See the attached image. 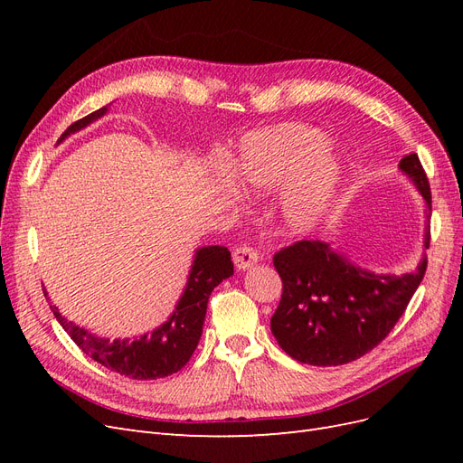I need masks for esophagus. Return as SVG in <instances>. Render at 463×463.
Segmentation results:
<instances>
[{
	"instance_id": "34e87169",
	"label": "esophagus",
	"mask_w": 463,
	"mask_h": 463,
	"mask_svg": "<svg viewBox=\"0 0 463 463\" xmlns=\"http://www.w3.org/2000/svg\"><path fill=\"white\" fill-rule=\"evenodd\" d=\"M259 259L260 257H259L257 250L253 247H249V245H241V247H237L233 250V264L240 272L253 269V266L259 262Z\"/></svg>"
}]
</instances>
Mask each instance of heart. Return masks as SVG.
<instances>
[{
    "label": "heart",
    "mask_w": 463,
    "mask_h": 463,
    "mask_svg": "<svg viewBox=\"0 0 463 463\" xmlns=\"http://www.w3.org/2000/svg\"><path fill=\"white\" fill-rule=\"evenodd\" d=\"M325 131L307 123H279L243 135L230 154V174L245 194L278 203V226L307 235L328 218L344 181V165L332 156ZM216 174L223 172L216 167Z\"/></svg>",
    "instance_id": "obj_1"
}]
</instances>
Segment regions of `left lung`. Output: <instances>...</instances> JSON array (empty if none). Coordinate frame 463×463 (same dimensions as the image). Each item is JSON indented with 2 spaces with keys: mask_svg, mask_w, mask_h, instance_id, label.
I'll return each instance as SVG.
<instances>
[{
  "mask_svg": "<svg viewBox=\"0 0 463 463\" xmlns=\"http://www.w3.org/2000/svg\"><path fill=\"white\" fill-rule=\"evenodd\" d=\"M425 201L423 249L430 241V187L417 154L398 164ZM282 299L270 320L279 347L299 363L335 367L371 352L403 315L421 284L427 255L408 274H376L326 241H298L274 255Z\"/></svg>",
  "mask_w": 463,
  "mask_h": 463,
  "instance_id": "1",
  "label": "left lung"
}]
</instances>
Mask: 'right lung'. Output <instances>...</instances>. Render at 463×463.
Here are the masks:
<instances>
[{"instance_id":"obj_1","label":"right lung","mask_w":463,"mask_h":463,"mask_svg":"<svg viewBox=\"0 0 463 463\" xmlns=\"http://www.w3.org/2000/svg\"><path fill=\"white\" fill-rule=\"evenodd\" d=\"M108 108L109 106H104L69 125L58 145L69 135L89 128L90 123L106 116ZM232 274L233 262L228 247H199L194 250L187 284L174 313L158 328L143 335H133V338H100V335L67 320L55 305H50V309L63 330L71 335V340L96 363L123 376L135 378V381H156V378L174 374L187 365L201 340L210 293ZM44 296L48 298V291H44Z\"/></svg>"}]
</instances>
